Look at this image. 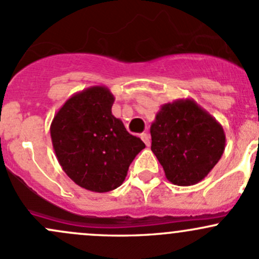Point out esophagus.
<instances>
[{"label": "esophagus", "instance_id": "34e87169", "mask_svg": "<svg viewBox=\"0 0 259 259\" xmlns=\"http://www.w3.org/2000/svg\"><path fill=\"white\" fill-rule=\"evenodd\" d=\"M140 136H141V138H142L143 142L146 143V146H149V143H151V142H149V135H148V133H141Z\"/></svg>", "mask_w": 259, "mask_h": 259}]
</instances>
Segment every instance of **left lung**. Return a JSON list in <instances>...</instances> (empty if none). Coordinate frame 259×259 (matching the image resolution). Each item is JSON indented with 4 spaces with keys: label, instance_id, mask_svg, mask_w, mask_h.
Listing matches in <instances>:
<instances>
[{
    "label": "left lung",
    "instance_id": "obj_1",
    "mask_svg": "<svg viewBox=\"0 0 259 259\" xmlns=\"http://www.w3.org/2000/svg\"><path fill=\"white\" fill-rule=\"evenodd\" d=\"M151 149L177 186L201 182L222 157V124L192 98L164 103L151 124Z\"/></svg>",
    "mask_w": 259,
    "mask_h": 259
}]
</instances>
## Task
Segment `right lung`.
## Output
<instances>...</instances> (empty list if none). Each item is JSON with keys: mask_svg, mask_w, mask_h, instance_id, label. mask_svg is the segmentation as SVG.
Listing matches in <instances>:
<instances>
[{"mask_svg": "<svg viewBox=\"0 0 259 259\" xmlns=\"http://www.w3.org/2000/svg\"><path fill=\"white\" fill-rule=\"evenodd\" d=\"M113 102L106 86L89 87L66 101L50 128L66 175L79 187L98 193L119 187L130 164L146 147L112 114Z\"/></svg>", "mask_w": 259, "mask_h": 259, "instance_id": "obj_1", "label": "right lung"}]
</instances>
